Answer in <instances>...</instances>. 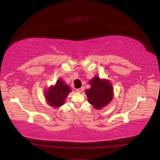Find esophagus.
<instances>
[{"label": "esophagus", "mask_w": 160, "mask_h": 160, "mask_svg": "<svg viewBox=\"0 0 160 160\" xmlns=\"http://www.w3.org/2000/svg\"><path fill=\"white\" fill-rule=\"evenodd\" d=\"M83 90H84V87H81V88L76 89V92H79V93H80V92H82Z\"/></svg>", "instance_id": "obj_1"}]
</instances>
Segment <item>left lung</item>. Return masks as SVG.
Listing matches in <instances>:
<instances>
[{
  "mask_svg": "<svg viewBox=\"0 0 160 160\" xmlns=\"http://www.w3.org/2000/svg\"><path fill=\"white\" fill-rule=\"evenodd\" d=\"M91 88L86 89L88 101L96 109L108 105L113 98V88L109 80H101L95 76L89 82Z\"/></svg>",
  "mask_w": 160,
  "mask_h": 160,
  "instance_id": "left-lung-1",
  "label": "left lung"
}]
</instances>
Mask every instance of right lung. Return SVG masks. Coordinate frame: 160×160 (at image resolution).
Instances as JSON below:
<instances>
[{
    "mask_svg": "<svg viewBox=\"0 0 160 160\" xmlns=\"http://www.w3.org/2000/svg\"><path fill=\"white\" fill-rule=\"evenodd\" d=\"M71 92L70 87L65 84L62 79H59L55 85L51 87L46 92V99L48 104L53 108L60 107Z\"/></svg>",
    "mask_w": 160,
    "mask_h": 160,
    "instance_id": "right-lung-1",
    "label": "right lung"
}]
</instances>
